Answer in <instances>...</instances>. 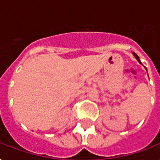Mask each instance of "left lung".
Here are the masks:
<instances>
[{"instance_id":"8db88e82","label":"left lung","mask_w":160,"mask_h":160,"mask_svg":"<svg viewBox=\"0 0 160 160\" xmlns=\"http://www.w3.org/2000/svg\"><path fill=\"white\" fill-rule=\"evenodd\" d=\"M133 54H134V57H135V58H136V59H137V60H138V61H139V62L140 63V64H142V63L140 62V60H139V56H138V55H137L136 54H135V53H133ZM145 69H146V68H145Z\"/></svg>"}]
</instances>
